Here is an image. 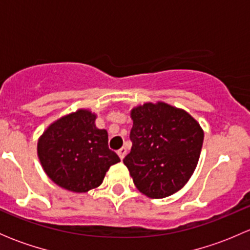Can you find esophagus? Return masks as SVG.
<instances>
[{"mask_svg": "<svg viewBox=\"0 0 250 250\" xmlns=\"http://www.w3.org/2000/svg\"><path fill=\"white\" fill-rule=\"evenodd\" d=\"M117 153H118V156H120L121 160H123V158H125V153H127V148L121 147L120 150L117 151Z\"/></svg>", "mask_w": 250, "mask_h": 250, "instance_id": "esophagus-1", "label": "esophagus"}]
</instances>
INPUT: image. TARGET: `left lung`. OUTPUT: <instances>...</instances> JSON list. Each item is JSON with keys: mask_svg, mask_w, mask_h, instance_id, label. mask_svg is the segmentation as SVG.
Returning <instances> with one entry per match:
<instances>
[{"mask_svg": "<svg viewBox=\"0 0 250 250\" xmlns=\"http://www.w3.org/2000/svg\"><path fill=\"white\" fill-rule=\"evenodd\" d=\"M132 148L123 158L134 185L150 198L180 190L192 175L203 145V130L186 111L166 103L132 110Z\"/></svg>", "mask_w": 250, "mask_h": 250, "instance_id": "left-lung-1", "label": "left lung"}]
</instances>
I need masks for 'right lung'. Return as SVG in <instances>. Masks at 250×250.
<instances>
[{"mask_svg":"<svg viewBox=\"0 0 250 250\" xmlns=\"http://www.w3.org/2000/svg\"><path fill=\"white\" fill-rule=\"evenodd\" d=\"M94 122V113L78 110L50 125L37 144L47 175L72 192L98 188L111 166L120 162L107 145V132L98 129Z\"/></svg>","mask_w":250,"mask_h":250,"instance_id":"1","label":"right lung"}]
</instances>
